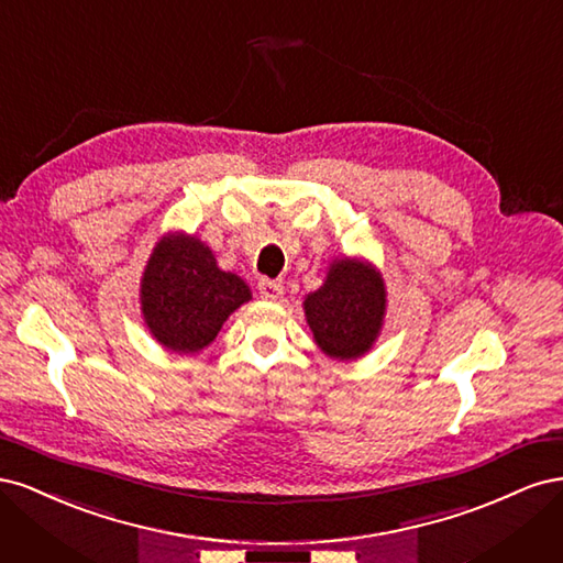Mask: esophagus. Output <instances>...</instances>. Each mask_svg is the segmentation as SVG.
<instances>
[{"instance_id": "obj_1", "label": "esophagus", "mask_w": 563, "mask_h": 563, "mask_svg": "<svg viewBox=\"0 0 563 563\" xmlns=\"http://www.w3.org/2000/svg\"><path fill=\"white\" fill-rule=\"evenodd\" d=\"M258 294L265 300H277L284 294V284L275 279H261L258 282Z\"/></svg>"}]
</instances>
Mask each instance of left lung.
I'll list each match as a JSON object with an SVG mask.
<instances>
[{
  "label": "left lung",
  "mask_w": 563,
  "mask_h": 563,
  "mask_svg": "<svg viewBox=\"0 0 563 563\" xmlns=\"http://www.w3.org/2000/svg\"><path fill=\"white\" fill-rule=\"evenodd\" d=\"M317 347L335 362H356L378 343L387 314V286L366 258H335L327 279L302 300Z\"/></svg>",
  "instance_id": "left-lung-1"
}]
</instances>
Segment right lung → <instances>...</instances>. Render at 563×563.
Returning a JSON list of instances; mask_svg holds the SVG:
<instances>
[{"label":"right lung","instance_id":"1","mask_svg":"<svg viewBox=\"0 0 563 563\" xmlns=\"http://www.w3.org/2000/svg\"><path fill=\"white\" fill-rule=\"evenodd\" d=\"M251 298L249 284L220 269L211 246L183 230L162 236L141 277L145 327L164 350L176 354L209 347L228 317Z\"/></svg>","mask_w":563,"mask_h":563}]
</instances>
